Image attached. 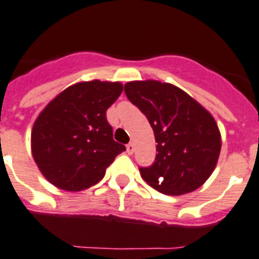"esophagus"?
<instances>
[{
    "label": "esophagus",
    "mask_w": 259,
    "mask_h": 259,
    "mask_svg": "<svg viewBox=\"0 0 259 259\" xmlns=\"http://www.w3.org/2000/svg\"><path fill=\"white\" fill-rule=\"evenodd\" d=\"M126 151H127V154H133L134 153V144H127L126 145Z\"/></svg>",
    "instance_id": "34e87169"
}]
</instances>
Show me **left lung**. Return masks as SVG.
<instances>
[{"label": "left lung", "instance_id": "left-lung-1", "mask_svg": "<svg viewBox=\"0 0 259 259\" xmlns=\"http://www.w3.org/2000/svg\"><path fill=\"white\" fill-rule=\"evenodd\" d=\"M125 93L146 115L157 142L155 162L140 167L141 177L167 195L186 194L202 186L221 153V133L213 115L167 82H127Z\"/></svg>", "mask_w": 259, "mask_h": 259}]
</instances>
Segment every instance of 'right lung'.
<instances>
[{
  "mask_svg": "<svg viewBox=\"0 0 259 259\" xmlns=\"http://www.w3.org/2000/svg\"><path fill=\"white\" fill-rule=\"evenodd\" d=\"M121 82H77L46 105L31 129V154L56 188L79 191L104 178L123 145L113 140L106 110L122 93Z\"/></svg>",
  "mask_w": 259,
  "mask_h": 259,
  "instance_id": "obj_1",
  "label": "right lung"
}]
</instances>
